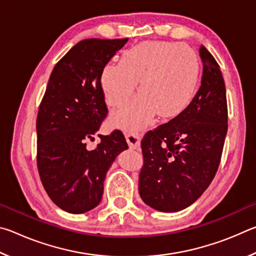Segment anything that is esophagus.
Returning <instances> with one entry per match:
<instances>
[{"instance_id": "34e87169", "label": "esophagus", "mask_w": 256, "mask_h": 256, "mask_svg": "<svg viewBox=\"0 0 256 256\" xmlns=\"http://www.w3.org/2000/svg\"><path fill=\"white\" fill-rule=\"evenodd\" d=\"M125 138H126L128 144L130 148L138 149L140 146V132H131V131H124Z\"/></svg>"}]
</instances>
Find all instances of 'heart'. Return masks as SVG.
<instances>
[{"mask_svg": "<svg viewBox=\"0 0 256 256\" xmlns=\"http://www.w3.org/2000/svg\"><path fill=\"white\" fill-rule=\"evenodd\" d=\"M200 63L190 47L170 42H144L125 50L120 64H108L100 82L107 104L122 107L134 92H140L114 116V122L136 131L154 112L162 118L180 115L196 96Z\"/></svg>", "mask_w": 256, "mask_h": 256, "instance_id": "heart-1", "label": "heart"}]
</instances>
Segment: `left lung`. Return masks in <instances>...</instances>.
Returning a JSON list of instances; mask_svg holds the SVG:
<instances>
[{
	"mask_svg": "<svg viewBox=\"0 0 256 256\" xmlns=\"http://www.w3.org/2000/svg\"><path fill=\"white\" fill-rule=\"evenodd\" d=\"M201 86L190 105L141 141L138 193L162 212L183 210L208 188L218 170L228 130L226 86L219 64L204 46Z\"/></svg>",
	"mask_w": 256,
	"mask_h": 256,
	"instance_id": "8db88e82",
	"label": "left lung"
}]
</instances>
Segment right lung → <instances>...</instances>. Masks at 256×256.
Segmentation results:
<instances>
[{
	"mask_svg": "<svg viewBox=\"0 0 256 256\" xmlns=\"http://www.w3.org/2000/svg\"><path fill=\"white\" fill-rule=\"evenodd\" d=\"M124 40H84L54 66L37 115V168L50 200L68 214H84L102 201L104 180L116 156L128 149L122 131L86 142L107 118L100 76Z\"/></svg>",
	"mask_w": 256,
	"mask_h": 256,
	"instance_id": "add662e5",
	"label": "right lung"
}]
</instances>
